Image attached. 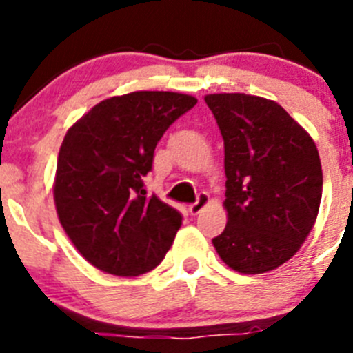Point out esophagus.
<instances>
[{"label": "esophagus", "mask_w": 353, "mask_h": 353, "mask_svg": "<svg viewBox=\"0 0 353 353\" xmlns=\"http://www.w3.org/2000/svg\"><path fill=\"white\" fill-rule=\"evenodd\" d=\"M208 203H210V196H208L207 192H201V194L198 196V201L189 207V212H191V215L201 214V210H203V208H207Z\"/></svg>", "instance_id": "esophagus-1"}]
</instances>
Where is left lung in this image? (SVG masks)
Instances as JSON below:
<instances>
[{
  "label": "left lung",
  "instance_id": "obj_1",
  "mask_svg": "<svg viewBox=\"0 0 353 353\" xmlns=\"http://www.w3.org/2000/svg\"><path fill=\"white\" fill-rule=\"evenodd\" d=\"M205 102L224 139L228 223L212 240L240 274L281 267L302 248L322 201V162L310 132L277 102L210 93Z\"/></svg>",
  "mask_w": 353,
  "mask_h": 353
}]
</instances>
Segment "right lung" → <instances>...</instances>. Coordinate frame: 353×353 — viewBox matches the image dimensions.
<instances>
[{
	"mask_svg": "<svg viewBox=\"0 0 353 353\" xmlns=\"http://www.w3.org/2000/svg\"><path fill=\"white\" fill-rule=\"evenodd\" d=\"M196 102L185 93H125L93 105L67 130L52 183L56 214L95 269L136 277L170 251L182 215L146 196L143 176L162 134Z\"/></svg>",
	"mask_w": 353,
	"mask_h": 353,
	"instance_id": "obj_1",
	"label": "right lung"
}]
</instances>
